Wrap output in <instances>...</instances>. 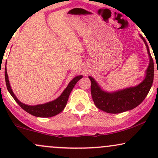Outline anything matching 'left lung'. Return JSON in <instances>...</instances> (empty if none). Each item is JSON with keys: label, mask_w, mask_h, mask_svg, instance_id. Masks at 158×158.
Instances as JSON below:
<instances>
[{"label": "left lung", "mask_w": 158, "mask_h": 158, "mask_svg": "<svg viewBox=\"0 0 158 158\" xmlns=\"http://www.w3.org/2000/svg\"><path fill=\"white\" fill-rule=\"evenodd\" d=\"M140 37L146 44L149 57V64L142 82L135 87L108 92L102 90L93 77H88L91 81L92 99L99 109L110 114H119L130 110L138 106L149 92L154 79V61L146 41L141 35Z\"/></svg>", "instance_id": "8db88e82"}]
</instances>
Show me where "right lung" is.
<instances>
[{
  "instance_id": "add662e5",
  "label": "right lung",
  "mask_w": 158,
  "mask_h": 158,
  "mask_svg": "<svg viewBox=\"0 0 158 158\" xmlns=\"http://www.w3.org/2000/svg\"><path fill=\"white\" fill-rule=\"evenodd\" d=\"M82 78V76H77V77H74L71 81L69 82V84L67 88H65L62 94L59 96L57 99H54L53 101L49 102L44 104H39L36 105V106H28V105L23 104L18 99L16 96L14 94L12 91V88H11L10 81H9L8 75H7L6 71V67L5 68V80H6V85L8 91L10 92L13 99H15V102L19 105L21 108H23L25 111L27 113L32 114V115L38 117H51L53 116L57 115L60 112L64 110V108L66 106L67 102H68L69 96H70V92L73 90V88L77 84V82L79 79Z\"/></svg>"
}]
</instances>
